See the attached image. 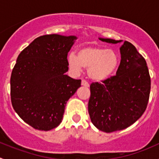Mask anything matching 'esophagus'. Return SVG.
I'll return each mask as SVG.
<instances>
[{"label": "esophagus", "instance_id": "esophagus-1", "mask_svg": "<svg viewBox=\"0 0 159 159\" xmlns=\"http://www.w3.org/2000/svg\"><path fill=\"white\" fill-rule=\"evenodd\" d=\"M81 85L84 86V87H89V82L87 81H85V80H82L81 81Z\"/></svg>", "mask_w": 159, "mask_h": 159}]
</instances>
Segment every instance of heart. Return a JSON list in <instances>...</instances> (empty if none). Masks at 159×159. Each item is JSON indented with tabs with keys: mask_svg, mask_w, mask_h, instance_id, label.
I'll list each match as a JSON object with an SVG mask.
<instances>
[{
	"mask_svg": "<svg viewBox=\"0 0 159 159\" xmlns=\"http://www.w3.org/2000/svg\"><path fill=\"white\" fill-rule=\"evenodd\" d=\"M68 65L79 72L88 68L90 79L96 82L104 81L114 75L119 65V56L115 51L98 46H86L78 50L77 56L70 54Z\"/></svg>",
	"mask_w": 159,
	"mask_h": 159,
	"instance_id": "1",
	"label": "heart"
}]
</instances>
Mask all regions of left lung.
Here are the masks:
<instances>
[{
    "label": "left lung",
    "instance_id": "left-lung-1",
    "mask_svg": "<svg viewBox=\"0 0 159 159\" xmlns=\"http://www.w3.org/2000/svg\"><path fill=\"white\" fill-rule=\"evenodd\" d=\"M99 39L111 44L122 41ZM120 53L121 62L116 75L90 86V118L98 129L107 133L134 124L146 109L150 94L151 78L145 58L126 41L120 48Z\"/></svg>",
    "mask_w": 159,
    "mask_h": 159
}]
</instances>
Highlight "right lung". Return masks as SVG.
<instances>
[{"label":"right lung","instance_id":"1","mask_svg":"<svg viewBox=\"0 0 159 159\" xmlns=\"http://www.w3.org/2000/svg\"><path fill=\"white\" fill-rule=\"evenodd\" d=\"M74 35L38 37L18 55L11 77V98L24 121L41 131L61 124L68 99L81 87V80L65 75Z\"/></svg>","mask_w":159,"mask_h":159}]
</instances>
